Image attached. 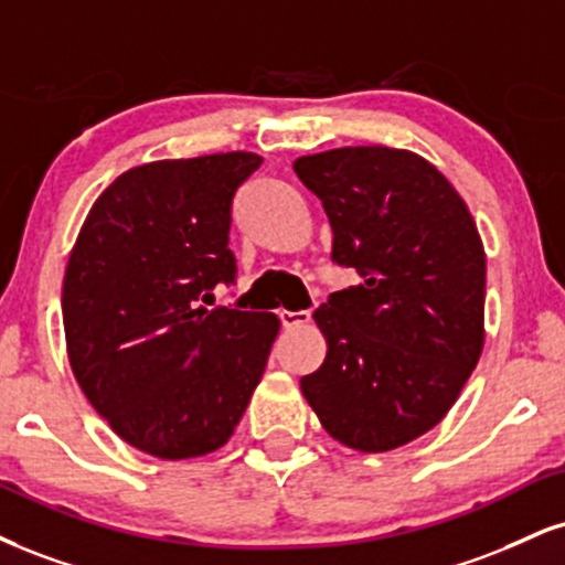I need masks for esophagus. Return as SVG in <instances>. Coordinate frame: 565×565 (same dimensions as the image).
<instances>
[{
	"mask_svg": "<svg viewBox=\"0 0 565 565\" xmlns=\"http://www.w3.org/2000/svg\"><path fill=\"white\" fill-rule=\"evenodd\" d=\"M284 329H300V326L310 323V310H281L278 312Z\"/></svg>",
	"mask_w": 565,
	"mask_h": 565,
	"instance_id": "esophagus-1",
	"label": "esophagus"
}]
</instances>
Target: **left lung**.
Masks as SVG:
<instances>
[{
	"label": "left lung",
	"instance_id": "1",
	"mask_svg": "<svg viewBox=\"0 0 565 565\" xmlns=\"http://www.w3.org/2000/svg\"><path fill=\"white\" fill-rule=\"evenodd\" d=\"M295 173L321 200L331 260L360 274L312 312L326 360L302 376L323 429L386 452L447 416L484 344L487 260L452 183L405 149L342 147Z\"/></svg>",
	"mask_w": 565,
	"mask_h": 565
}]
</instances>
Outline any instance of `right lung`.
<instances>
[{
  "label": "right lung",
  "mask_w": 565,
  "mask_h": 565,
  "mask_svg": "<svg viewBox=\"0 0 565 565\" xmlns=\"http://www.w3.org/2000/svg\"><path fill=\"white\" fill-rule=\"evenodd\" d=\"M260 162L226 152L131 168L88 210L67 260L76 382L120 439L154 458L226 445L278 337L274 312L205 308L236 278L231 207Z\"/></svg>",
  "instance_id": "1"
}]
</instances>
